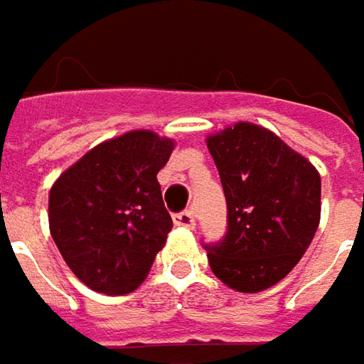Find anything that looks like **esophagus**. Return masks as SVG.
I'll list each match as a JSON object with an SVG mask.
<instances>
[{
    "label": "esophagus",
    "instance_id": "1",
    "mask_svg": "<svg viewBox=\"0 0 364 364\" xmlns=\"http://www.w3.org/2000/svg\"><path fill=\"white\" fill-rule=\"evenodd\" d=\"M173 223H176V225H180V228H188V230H193V228L196 225L195 213H193L191 209L180 211V213H176V215H173Z\"/></svg>",
    "mask_w": 364,
    "mask_h": 364
}]
</instances>
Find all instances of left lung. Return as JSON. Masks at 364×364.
<instances>
[{
  "mask_svg": "<svg viewBox=\"0 0 364 364\" xmlns=\"http://www.w3.org/2000/svg\"><path fill=\"white\" fill-rule=\"evenodd\" d=\"M220 171L228 228L203 242L209 267L238 292L284 279L309 248L321 215V178L273 132L236 124L207 141Z\"/></svg>",
  "mask_w": 364,
  "mask_h": 364,
  "instance_id": "8db88e82",
  "label": "left lung"
}]
</instances>
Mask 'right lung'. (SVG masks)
<instances>
[{"label": "right lung", "mask_w": 364, "mask_h": 364, "mask_svg": "<svg viewBox=\"0 0 364 364\" xmlns=\"http://www.w3.org/2000/svg\"><path fill=\"white\" fill-rule=\"evenodd\" d=\"M173 143L149 130L101 143L49 193V228L68 267L95 292H132L166 245L159 169Z\"/></svg>", "instance_id": "obj_1"}]
</instances>
